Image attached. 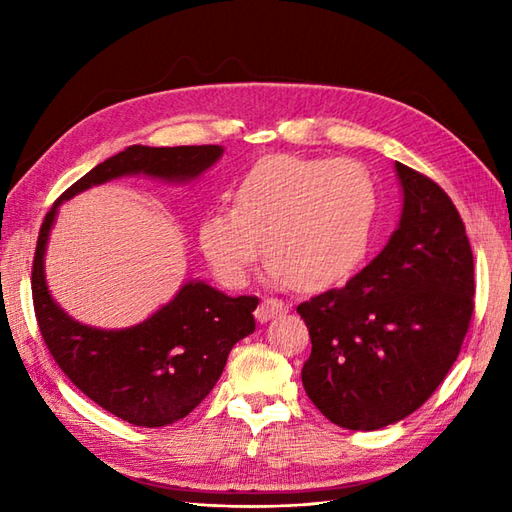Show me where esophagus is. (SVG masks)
Masks as SVG:
<instances>
[{
  "label": "esophagus",
  "mask_w": 512,
  "mask_h": 512,
  "mask_svg": "<svg viewBox=\"0 0 512 512\" xmlns=\"http://www.w3.org/2000/svg\"><path fill=\"white\" fill-rule=\"evenodd\" d=\"M288 310V303H284L281 299H273V297H264L259 301V306L255 310V319L259 323H266L268 319L277 317V314H284Z\"/></svg>",
  "instance_id": "1"
}]
</instances>
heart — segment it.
<instances>
[{"mask_svg": "<svg viewBox=\"0 0 512 512\" xmlns=\"http://www.w3.org/2000/svg\"><path fill=\"white\" fill-rule=\"evenodd\" d=\"M376 204L374 180L354 160L273 154L237 182L233 209L204 217L200 244L228 284H244L264 239L270 277L323 290L363 262Z\"/></svg>", "mask_w": 512, "mask_h": 512, "instance_id": "1", "label": "heart"}]
</instances>
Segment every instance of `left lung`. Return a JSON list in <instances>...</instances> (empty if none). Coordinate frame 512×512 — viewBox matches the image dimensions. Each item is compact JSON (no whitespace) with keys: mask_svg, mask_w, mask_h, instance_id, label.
Wrapping results in <instances>:
<instances>
[{"mask_svg":"<svg viewBox=\"0 0 512 512\" xmlns=\"http://www.w3.org/2000/svg\"><path fill=\"white\" fill-rule=\"evenodd\" d=\"M400 224L361 273L297 306L312 352L308 398L343 429L374 431L422 407L449 374L473 317V250L438 182L396 162Z\"/></svg>","mask_w":512,"mask_h":512,"instance_id":"left-lung-1","label":"left lung"}]
</instances>
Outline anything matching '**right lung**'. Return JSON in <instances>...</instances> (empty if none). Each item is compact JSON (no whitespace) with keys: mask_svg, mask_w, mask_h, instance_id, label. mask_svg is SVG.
Returning <instances> with one entry per match:
<instances>
[{"mask_svg":"<svg viewBox=\"0 0 512 512\" xmlns=\"http://www.w3.org/2000/svg\"><path fill=\"white\" fill-rule=\"evenodd\" d=\"M220 145H132L85 173L43 217L32 259V303L43 341L61 372L105 411L136 427H167L200 405L222 376L233 345L255 332L253 295L226 297L189 281L154 317L127 330H96L72 321L52 301L43 255L59 204L94 184L147 173L191 180L215 165Z\"/></svg>","mask_w":512,"mask_h":512,"instance_id":"obj_1","label":"right lung"}]
</instances>
